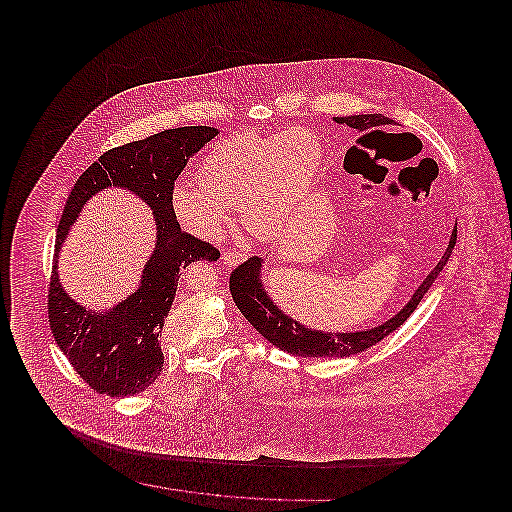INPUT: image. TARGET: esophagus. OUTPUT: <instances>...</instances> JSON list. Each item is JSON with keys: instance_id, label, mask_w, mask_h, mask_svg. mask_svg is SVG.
Listing matches in <instances>:
<instances>
[{"instance_id": "1", "label": "esophagus", "mask_w": 512, "mask_h": 512, "mask_svg": "<svg viewBox=\"0 0 512 512\" xmlns=\"http://www.w3.org/2000/svg\"><path fill=\"white\" fill-rule=\"evenodd\" d=\"M244 255L242 253H234V251H224L222 255V265L224 267H238L240 263H244Z\"/></svg>"}]
</instances>
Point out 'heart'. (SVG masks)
Returning <instances> with one entry per match:
<instances>
[{"mask_svg":"<svg viewBox=\"0 0 512 512\" xmlns=\"http://www.w3.org/2000/svg\"><path fill=\"white\" fill-rule=\"evenodd\" d=\"M322 149L311 130L234 136L213 147L199 165V184H176L171 207L190 232L215 240L240 207L245 228L276 238L292 226L311 192Z\"/></svg>","mask_w":512,"mask_h":512,"instance_id":"b5f03b06","label":"heart"}]
</instances>
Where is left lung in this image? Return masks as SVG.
I'll list each match as a JSON object with an SVG mask.
<instances>
[{
    "label": "left lung",
    "mask_w": 512,
    "mask_h": 512,
    "mask_svg": "<svg viewBox=\"0 0 512 512\" xmlns=\"http://www.w3.org/2000/svg\"><path fill=\"white\" fill-rule=\"evenodd\" d=\"M334 121L338 124H347L349 128H355L359 134H365L370 130L378 132L376 128L393 124L391 119L380 113L349 115V117L345 115V117H334ZM455 244H457V222L453 226L449 244L445 253L441 255L438 265L430 270L424 282L414 290L411 299L393 317L384 320L382 324L366 330H357V332H322L317 328H309L301 324L297 318L284 313L274 303L263 282V272H265L263 257H251L230 274V293L234 297V303L242 311V315L247 318V322H251L253 328L278 349L299 357H351L366 351L368 347L376 345L386 336H390L391 332H395L407 318L413 315L422 297L434 286L441 270L447 265Z\"/></svg>",
    "instance_id": "8db88e82"
}]
</instances>
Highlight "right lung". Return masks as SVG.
<instances>
[{
	"label": "right lung",
	"mask_w": 512,
	"mask_h": 512,
	"mask_svg": "<svg viewBox=\"0 0 512 512\" xmlns=\"http://www.w3.org/2000/svg\"><path fill=\"white\" fill-rule=\"evenodd\" d=\"M219 136V128L184 126L147 140L115 147L82 172L57 226L51 284L49 326L59 349L92 390L128 397L149 388L163 370L159 334L171 311L180 270L197 261L215 263L213 245L182 232L171 207L178 174L195 153ZM109 187L138 194L156 220V247L139 288L109 310L92 312L64 292L58 280V253L83 205Z\"/></svg>",
	"instance_id": "right-lung-1"
}]
</instances>
